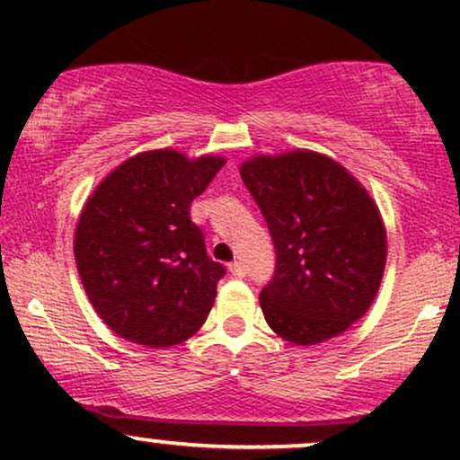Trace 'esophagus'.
<instances>
[{"instance_id": "1", "label": "esophagus", "mask_w": 460, "mask_h": 460, "mask_svg": "<svg viewBox=\"0 0 460 460\" xmlns=\"http://www.w3.org/2000/svg\"><path fill=\"white\" fill-rule=\"evenodd\" d=\"M229 272L234 274V277L242 279V277H246V266L242 261H234V263H229Z\"/></svg>"}]
</instances>
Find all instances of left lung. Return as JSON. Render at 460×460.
Wrapping results in <instances>:
<instances>
[{
	"mask_svg": "<svg viewBox=\"0 0 460 460\" xmlns=\"http://www.w3.org/2000/svg\"><path fill=\"white\" fill-rule=\"evenodd\" d=\"M240 175L277 252L260 294L263 318L298 346L344 332L372 305L387 260L385 225L366 188L314 151L257 155Z\"/></svg>",
	"mask_w": 460,
	"mask_h": 460,
	"instance_id": "left-lung-1",
	"label": "left lung"
}]
</instances>
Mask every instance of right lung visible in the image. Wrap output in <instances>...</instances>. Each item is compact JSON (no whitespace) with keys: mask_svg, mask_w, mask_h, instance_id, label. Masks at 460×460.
I'll return each instance as SVG.
<instances>
[{"mask_svg":"<svg viewBox=\"0 0 460 460\" xmlns=\"http://www.w3.org/2000/svg\"><path fill=\"white\" fill-rule=\"evenodd\" d=\"M223 166L216 155L146 151L120 164L86 200L75 229L77 272L116 335L168 348L208 320L226 270L209 260L190 205Z\"/></svg>","mask_w":460,"mask_h":460,"instance_id":"right-lung-1","label":"right lung"}]
</instances>
